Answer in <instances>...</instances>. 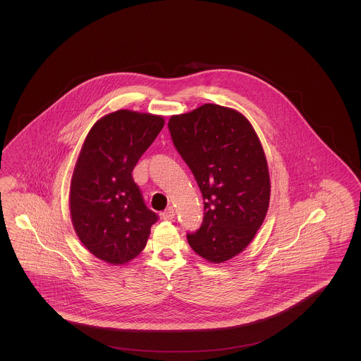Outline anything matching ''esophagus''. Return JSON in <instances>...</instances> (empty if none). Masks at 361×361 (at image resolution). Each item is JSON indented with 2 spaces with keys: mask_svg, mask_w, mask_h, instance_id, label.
I'll list each match as a JSON object with an SVG mask.
<instances>
[{
  "mask_svg": "<svg viewBox=\"0 0 361 361\" xmlns=\"http://www.w3.org/2000/svg\"><path fill=\"white\" fill-rule=\"evenodd\" d=\"M173 218H174V209L172 207H169L166 211L162 212V219L164 221H172Z\"/></svg>",
  "mask_w": 361,
  "mask_h": 361,
  "instance_id": "esophagus-1",
  "label": "esophagus"
}]
</instances>
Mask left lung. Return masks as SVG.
Masks as SVG:
<instances>
[{
    "mask_svg": "<svg viewBox=\"0 0 361 361\" xmlns=\"http://www.w3.org/2000/svg\"><path fill=\"white\" fill-rule=\"evenodd\" d=\"M173 145L185 161L204 200L199 230L189 246L209 262L240 253L265 219L271 181L256 131L235 109L204 104L172 116Z\"/></svg>",
    "mask_w": 361,
    "mask_h": 361,
    "instance_id": "obj_1",
    "label": "left lung"
}]
</instances>
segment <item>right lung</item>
Masks as SVG:
<instances>
[{
    "instance_id": "1",
    "label": "right lung",
    "mask_w": 361,
    "mask_h": 361,
    "mask_svg": "<svg viewBox=\"0 0 361 361\" xmlns=\"http://www.w3.org/2000/svg\"><path fill=\"white\" fill-rule=\"evenodd\" d=\"M164 124L162 116L121 109L97 121L84 142L70 185V215L80 240L105 262L137 257L158 221L133 171Z\"/></svg>"
}]
</instances>
